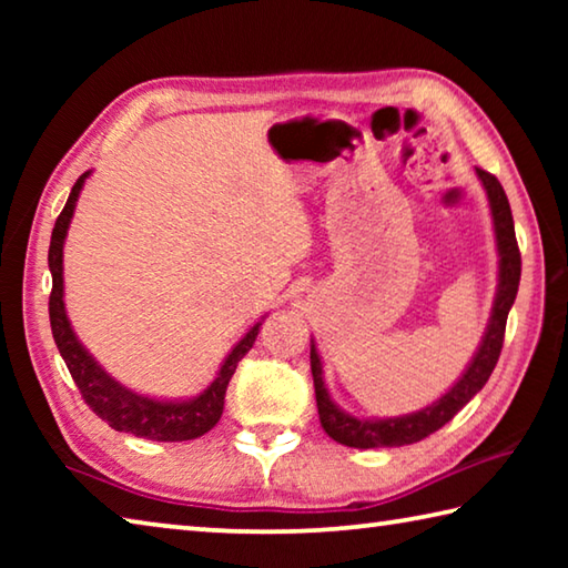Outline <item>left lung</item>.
I'll return each mask as SVG.
<instances>
[{"mask_svg":"<svg viewBox=\"0 0 568 568\" xmlns=\"http://www.w3.org/2000/svg\"><path fill=\"white\" fill-rule=\"evenodd\" d=\"M476 175L484 182V190L488 195L498 250V287L491 307V318H488L478 351L474 353V358H470L466 371L460 373V378L454 386H450L438 400L430 403V406L396 418H355L331 398L323 378V361L318 355V348H315V343L311 341V371L315 383V400H318L321 426L325 434L333 440H338V444L351 448H390L416 444V440L430 436L440 426H446V423L486 386V381L491 378L498 355H501L504 348L508 311H511V305L516 301L518 281H521V253H518L516 245L511 205H508L501 182H498L491 172L480 168H476Z\"/></svg>","mask_w":568,"mask_h":568,"instance_id":"obj_1","label":"left lung"}]
</instances>
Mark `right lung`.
Returning <instances> with one entry per match:
<instances>
[{"instance_id":"obj_1","label":"right lung","mask_w":568,"mask_h":568,"mask_svg":"<svg viewBox=\"0 0 568 568\" xmlns=\"http://www.w3.org/2000/svg\"><path fill=\"white\" fill-rule=\"evenodd\" d=\"M88 178L90 172H84V175H80V180L74 182L70 197H67V205L54 223L50 257H47L52 273L50 323L57 348H60V355L64 358L67 368H70L84 403H88V406L114 430H122V434H132L148 440H168V444H172V440H192L203 436L215 426L220 416H223L227 383L233 378L240 358L253 348L263 321L255 323L253 328L235 343V348L225 355L223 365H220L215 381L210 383L200 396H192L185 400L150 398L128 386H122L120 381H114L110 373L92 358L90 351L80 343V338H77L64 311L62 250L67 230H70L77 207V197H80L84 180Z\"/></svg>"}]
</instances>
